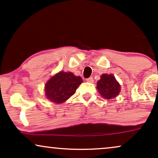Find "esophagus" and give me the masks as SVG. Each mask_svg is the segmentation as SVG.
Here are the masks:
<instances>
[{
  "label": "esophagus",
  "mask_w": 158,
  "mask_h": 158,
  "mask_svg": "<svg viewBox=\"0 0 158 158\" xmlns=\"http://www.w3.org/2000/svg\"><path fill=\"white\" fill-rule=\"evenodd\" d=\"M86 81H88V82H90V83H93L94 80H93V77H89V78H87V79H86Z\"/></svg>",
  "instance_id": "1"
}]
</instances>
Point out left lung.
Masks as SVG:
<instances>
[{
    "instance_id": "obj_1",
    "label": "left lung",
    "mask_w": 158,
    "mask_h": 158,
    "mask_svg": "<svg viewBox=\"0 0 158 158\" xmlns=\"http://www.w3.org/2000/svg\"><path fill=\"white\" fill-rule=\"evenodd\" d=\"M97 89L101 96L109 100L114 98L119 95L121 87L113 74L103 73L101 76V79L98 81Z\"/></svg>"
}]
</instances>
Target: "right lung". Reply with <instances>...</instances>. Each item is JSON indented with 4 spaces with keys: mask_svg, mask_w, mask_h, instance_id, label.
Instances as JSON below:
<instances>
[{
    "mask_svg": "<svg viewBox=\"0 0 158 158\" xmlns=\"http://www.w3.org/2000/svg\"><path fill=\"white\" fill-rule=\"evenodd\" d=\"M82 81L73 73L60 71L46 83L45 95L52 102L62 103L72 96Z\"/></svg>",
    "mask_w": 158,
    "mask_h": 158,
    "instance_id": "obj_1",
    "label": "right lung"
}]
</instances>
